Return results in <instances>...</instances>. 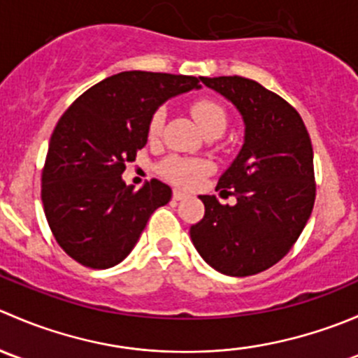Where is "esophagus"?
Listing matches in <instances>:
<instances>
[{
    "label": "esophagus",
    "mask_w": 358,
    "mask_h": 358,
    "mask_svg": "<svg viewBox=\"0 0 358 358\" xmlns=\"http://www.w3.org/2000/svg\"><path fill=\"white\" fill-rule=\"evenodd\" d=\"M185 197H187V194L182 192V190H173V199L175 201H182V199H185Z\"/></svg>",
    "instance_id": "esophagus-1"
}]
</instances>
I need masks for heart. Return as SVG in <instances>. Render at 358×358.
Wrapping results in <instances>:
<instances>
[{
	"mask_svg": "<svg viewBox=\"0 0 358 358\" xmlns=\"http://www.w3.org/2000/svg\"><path fill=\"white\" fill-rule=\"evenodd\" d=\"M190 114H192L194 121L197 122V126H199L204 135L225 131L229 117H227V110L223 109L222 103H218L216 100H196L190 106ZM164 109L154 110V114L150 115L149 126H147L150 138H156V136L161 135L162 126H164ZM159 171L162 173V176H166L169 182L176 183V185L194 187L208 173V164L204 161H197V159L173 156L161 162Z\"/></svg>",
	"mask_w": 358,
	"mask_h": 358,
	"instance_id": "b5f03b06",
	"label": "heart"
}]
</instances>
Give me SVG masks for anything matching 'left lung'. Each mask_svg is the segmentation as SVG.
<instances>
[{
	"label": "left lung",
	"instance_id": "1",
	"mask_svg": "<svg viewBox=\"0 0 358 358\" xmlns=\"http://www.w3.org/2000/svg\"><path fill=\"white\" fill-rule=\"evenodd\" d=\"M229 99L246 124L244 145L216 190L237 204L199 196L204 216L190 237L208 265L246 277L275 265L305 229L315 202L313 149L298 110L282 96L241 76L201 78Z\"/></svg>",
	"mask_w": 358,
	"mask_h": 358
}]
</instances>
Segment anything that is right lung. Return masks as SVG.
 <instances>
[{"label":"right lung","instance_id":"obj_1","mask_svg":"<svg viewBox=\"0 0 358 358\" xmlns=\"http://www.w3.org/2000/svg\"><path fill=\"white\" fill-rule=\"evenodd\" d=\"M199 78L126 71L86 90L52 133L41 173L45 216L59 246L81 265L110 268L129 255L171 189L150 180L140 190L121 175L149 136V119Z\"/></svg>","mask_w":358,"mask_h":358}]
</instances>
